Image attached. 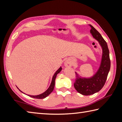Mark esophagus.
I'll return each mask as SVG.
<instances>
[{
    "label": "esophagus",
    "instance_id": "esophagus-1",
    "mask_svg": "<svg viewBox=\"0 0 122 122\" xmlns=\"http://www.w3.org/2000/svg\"><path fill=\"white\" fill-rule=\"evenodd\" d=\"M72 64V61L69 59H67L65 61V62H64V66H67V67L71 66Z\"/></svg>",
    "mask_w": 122,
    "mask_h": 122
}]
</instances>
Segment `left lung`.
Returning <instances> with one entry per match:
<instances>
[{"mask_svg": "<svg viewBox=\"0 0 122 122\" xmlns=\"http://www.w3.org/2000/svg\"><path fill=\"white\" fill-rule=\"evenodd\" d=\"M89 25L91 28L90 32L93 38L98 41L102 48L103 53L100 68L92 77H81L76 72V79L74 86L77 92L84 95L93 94L102 89L107 81L111 67L110 52L107 42L92 25Z\"/></svg>", "mask_w": 122, "mask_h": 122, "instance_id": "obj_1", "label": "left lung"}]
</instances>
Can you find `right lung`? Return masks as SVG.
I'll return each mask as SVG.
<instances>
[{
	"label": "right lung",
	"instance_id": "right-lung-1",
	"mask_svg": "<svg viewBox=\"0 0 122 122\" xmlns=\"http://www.w3.org/2000/svg\"><path fill=\"white\" fill-rule=\"evenodd\" d=\"M62 70V68L60 67L58 70H57L56 73H54V74L53 75V76L52 77V81L51 83V84L50 85V86L49 87L48 89H47V90H46L45 92H43V93L39 95H28V96H29V97H33V98H38V99H42V98H46V97H48V96L50 94V93L53 91V90L54 89V85H55V80L56 78V76H57V74H58L59 73L61 72ZM18 88V87H17ZM19 90L20 91V92H21L22 93H23L22 91H21L19 89ZM25 94V93H24Z\"/></svg>",
	"mask_w": 122,
	"mask_h": 122
}]
</instances>
